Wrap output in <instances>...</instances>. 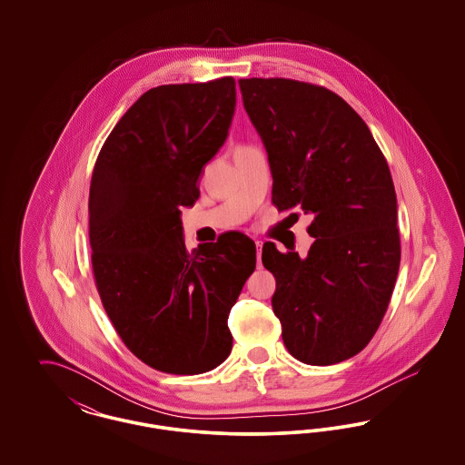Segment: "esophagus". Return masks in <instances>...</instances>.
I'll return each mask as SVG.
<instances>
[{"mask_svg":"<svg viewBox=\"0 0 465 465\" xmlns=\"http://www.w3.org/2000/svg\"><path fill=\"white\" fill-rule=\"evenodd\" d=\"M262 247L263 242L262 241H256V251H258V265L262 266Z\"/></svg>","mask_w":465,"mask_h":465,"instance_id":"34e87169","label":"esophagus"}]
</instances>
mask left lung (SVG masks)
I'll return each instance as SVG.
<instances>
[{
    "label": "left lung",
    "instance_id": "left-lung-1",
    "mask_svg": "<svg viewBox=\"0 0 465 465\" xmlns=\"http://www.w3.org/2000/svg\"><path fill=\"white\" fill-rule=\"evenodd\" d=\"M239 85L268 153L272 202L313 214L305 258L273 242L262 252L277 282L272 307L284 345L305 364L341 362L370 343L398 279V200L387 160L331 90L288 78Z\"/></svg>",
    "mask_w": 465,
    "mask_h": 465
}]
</instances>
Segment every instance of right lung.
<instances>
[{
  "label": "right lung",
  "instance_id": "right-lung-1",
  "mask_svg": "<svg viewBox=\"0 0 465 465\" xmlns=\"http://www.w3.org/2000/svg\"><path fill=\"white\" fill-rule=\"evenodd\" d=\"M232 76L144 92L111 131L90 181L92 268L127 349L173 375H199L230 355L228 313L256 268L241 232L188 251L181 209L220 152L237 103Z\"/></svg>",
  "mask_w": 465,
  "mask_h": 465
}]
</instances>
